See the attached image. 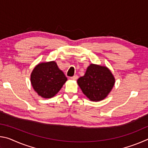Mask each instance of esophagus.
Returning <instances> with one entry per match:
<instances>
[{
  "label": "esophagus",
  "mask_w": 148,
  "mask_h": 148,
  "mask_svg": "<svg viewBox=\"0 0 148 148\" xmlns=\"http://www.w3.org/2000/svg\"><path fill=\"white\" fill-rule=\"evenodd\" d=\"M71 78L72 79H73V80H76L77 78H78V76H77V75H74V76H72V77H71Z\"/></svg>",
  "instance_id": "obj_1"
}]
</instances>
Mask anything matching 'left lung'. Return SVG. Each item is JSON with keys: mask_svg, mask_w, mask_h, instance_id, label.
<instances>
[{"mask_svg": "<svg viewBox=\"0 0 148 148\" xmlns=\"http://www.w3.org/2000/svg\"><path fill=\"white\" fill-rule=\"evenodd\" d=\"M83 93L91 101L104 99L113 88L115 78L106 66L91 64L84 76L77 79Z\"/></svg>", "mask_w": 148, "mask_h": 148, "instance_id": "1", "label": "left lung"}]
</instances>
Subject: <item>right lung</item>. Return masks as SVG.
I'll use <instances>...</instances> for the list:
<instances>
[{"mask_svg":"<svg viewBox=\"0 0 148 148\" xmlns=\"http://www.w3.org/2000/svg\"><path fill=\"white\" fill-rule=\"evenodd\" d=\"M66 80L67 77L55 61L39 63L31 75V84L34 91L45 99L54 97Z\"/></svg>","mask_w":148,"mask_h":148,"instance_id":"add662e5","label":"right lung"}]
</instances>
